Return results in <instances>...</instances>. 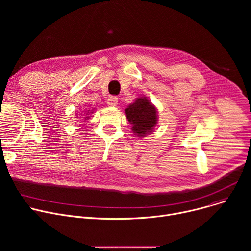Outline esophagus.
<instances>
[{
    "instance_id": "1",
    "label": "esophagus",
    "mask_w": 251,
    "mask_h": 251,
    "mask_svg": "<svg viewBox=\"0 0 251 251\" xmlns=\"http://www.w3.org/2000/svg\"><path fill=\"white\" fill-rule=\"evenodd\" d=\"M107 103L109 105H111V107H115V105L118 103V98L116 96H111L109 97L108 100H107Z\"/></svg>"
}]
</instances>
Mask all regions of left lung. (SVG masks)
Masks as SVG:
<instances>
[{
  "label": "left lung",
  "instance_id": "left-lung-1",
  "mask_svg": "<svg viewBox=\"0 0 251 251\" xmlns=\"http://www.w3.org/2000/svg\"><path fill=\"white\" fill-rule=\"evenodd\" d=\"M125 112L128 121L133 125L132 131L138 137L151 133L156 125V109L146 98L137 99Z\"/></svg>",
  "mask_w": 251,
  "mask_h": 251
}]
</instances>
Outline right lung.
<instances>
[{
    "instance_id": "add662e5",
    "label": "right lung",
    "mask_w": 251,
    "mask_h": 251,
    "mask_svg": "<svg viewBox=\"0 0 251 251\" xmlns=\"http://www.w3.org/2000/svg\"><path fill=\"white\" fill-rule=\"evenodd\" d=\"M86 118H88V117H86Z\"/></svg>"
}]
</instances>
